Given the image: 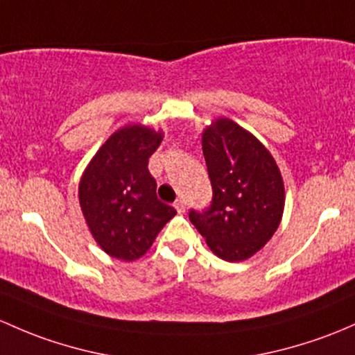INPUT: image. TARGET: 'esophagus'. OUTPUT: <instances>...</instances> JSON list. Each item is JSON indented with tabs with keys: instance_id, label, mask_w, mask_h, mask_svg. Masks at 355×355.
Returning a JSON list of instances; mask_svg holds the SVG:
<instances>
[{
	"instance_id": "34e87169",
	"label": "esophagus",
	"mask_w": 355,
	"mask_h": 355,
	"mask_svg": "<svg viewBox=\"0 0 355 355\" xmlns=\"http://www.w3.org/2000/svg\"><path fill=\"white\" fill-rule=\"evenodd\" d=\"M175 209H177L178 212H185V202L182 199H178V200H175Z\"/></svg>"
}]
</instances>
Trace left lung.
<instances>
[{
  "label": "left lung",
  "mask_w": 355,
  "mask_h": 355,
  "mask_svg": "<svg viewBox=\"0 0 355 355\" xmlns=\"http://www.w3.org/2000/svg\"><path fill=\"white\" fill-rule=\"evenodd\" d=\"M202 151L212 185L207 211L189 218L212 253L241 262L266 246L281 225L286 192L281 170L270 151L227 117L202 132Z\"/></svg>",
  "instance_id": "8db88e82"
}]
</instances>
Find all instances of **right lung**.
<instances>
[{"label":"right lung","instance_id":"add662e5","mask_svg":"<svg viewBox=\"0 0 355 355\" xmlns=\"http://www.w3.org/2000/svg\"><path fill=\"white\" fill-rule=\"evenodd\" d=\"M163 130L129 124L114 134L81 175L78 197L93 240L107 255L132 262L151 248L163 226L177 214L156 197L149 156Z\"/></svg>","mask_w":355,"mask_h":355}]
</instances>
